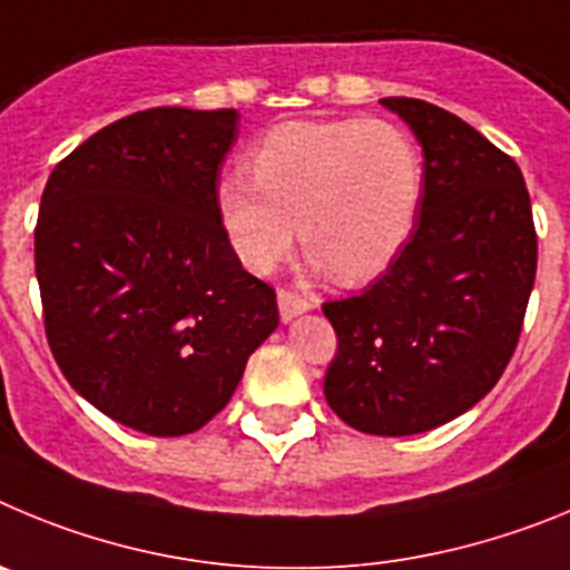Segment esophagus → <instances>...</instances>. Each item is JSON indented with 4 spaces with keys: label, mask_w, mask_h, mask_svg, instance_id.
Masks as SVG:
<instances>
[{
    "label": "esophagus",
    "mask_w": 570,
    "mask_h": 570,
    "mask_svg": "<svg viewBox=\"0 0 570 570\" xmlns=\"http://www.w3.org/2000/svg\"><path fill=\"white\" fill-rule=\"evenodd\" d=\"M278 309H281V321H292V317L304 315V312L312 309V301L306 295L295 289H281L278 292Z\"/></svg>",
    "instance_id": "esophagus-1"
}]
</instances>
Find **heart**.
Returning <instances> with one entry per match:
<instances>
[{"label": "heart", "instance_id": "b5f03b06", "mask_svg": "<svg viewBox=\"0 0 570 570\" xmlns=\"http://www.w3.org/2000/svg\"><path fill=\"white\" fill-rule=\"evenodd\" d=\"M249 181L227 176L218 215L249 273L289 255L295 227L315 269L366 284L394 264L425 198L420 145L392 121H284L249 153Z\"/></svg>", "mask_w": 570, "mask_h": 570}]
</instances>
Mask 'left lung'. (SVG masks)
Wrapping results in <instances>:
<instances>
[{
	"instance_id": "1",
	"label": "left lung",
	"mask_w": 570,
	"mask_h": 570,
	"mask_svg": "<svg viewBox=\"0 0 570 570\" xmlns=\"http://www.w3.org/2000/svg\"><path fill=\"white\" fill-rule=\"evenodd\" d=\"M417 136L425 198L417 227L366 292L326 301L337 335L323 394L363 434L429 432L494 389L537 275V229L509 153L438 105L381 99Z\"/></svg>"
}]
</instances>
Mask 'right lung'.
Segmentation results:
<instances>
[{
    "label": "right lung",
    "instance_id": "add662e5",
    "mask_svg": "<svg viewBox=\"0 0 570 570\" xmlns=\"http://www.w3.org/2000/svg\"><path fill=\"white\" fill-rule=\"evenodd\" d=\"M235 110L153 107L61 158L36 222L45 335L70 386L116 423L181 438L222 412L278 326L218 215Z\"/></svg>",
    "mask_w": 570,
    "mask_h": 570
}]
</instances>
